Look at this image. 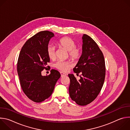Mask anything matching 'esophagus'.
Listing matches in <instances>:
<instances>
[{
  "label": "esophagus",
  "mask_w": 130,
  "mask_h": 130,
  "mask_svg": "<svg viewBox=\"0 0 130 130\" xmlns=\"http://www.w3.org/2000/svg\"><path fill=\"white\" fill-rule=\"evenodd\" d=\"M61 77H65L66 76V74L63 72H61Z\"/></svg>",
  "instance_id": "34e87169"
}]
</instances>
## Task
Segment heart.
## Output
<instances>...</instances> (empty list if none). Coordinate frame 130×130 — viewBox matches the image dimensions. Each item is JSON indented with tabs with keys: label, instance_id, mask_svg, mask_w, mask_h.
Segmentation results:
<instances>
[{
	"label": "heart",
	"instance_id": "heart-1",
	"mask_svg": "<svg viewBox=\"0 0 130 130\" xmlns=\"http://www.w3.org/2000/svg\"><path fill=\"white\" fill-rule=\"evenodd\" d=\"M58 45L68 51L69 57L74 60H77L80 58L82 55L81 50L76 47V43L72 39L68 37L61 38L57 42ZM47 52L48 57L50 59L55 58V47L54 45L49 44L47 48ZM55 67L63 72H66L72 66L71 62L63 60H59L55 63Z\"/></svg>",
	"mask_w": 130,
	"mask_h": 130
}]
</instances>
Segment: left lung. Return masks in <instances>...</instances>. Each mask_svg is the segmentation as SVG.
<instances>
[{"label": "left lung", "mask_w": 130, "mask_h": 130, "mask_svg": "<svg viewBox=\"0 0 130 130\" xmlns=\"http://www.w3.org/2000/svg\"><path fill=\"white\" fill-rule=\"evenodd\" d=\"M82 53L73 71L80 76L77 80L73 74H68L71 99L84 106L93 101L103 86L105 76V60L97 43L86 34L82 36Z\"/></svg>", "instance_id": "obj_1"}]
</instances>
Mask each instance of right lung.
<instances>
[{
  "label": "right lung",
  "instance_id": "obj_1",
  "mask_svg": "<svg viewBox=\"0 0 130 130\" xmlns=\"http://www.w3.org/2000/svg\"><path fill=\"white\" fill-rule=\"evenodd\" d=\"M54 35L48 31L36 33L25 43L18 57L17 70L22 88L28 98L35 102L48 98L61 77L60 72L54 69L50 70L48 76H43L41 73L50 61L47 48Z\"/></svg>",
  "mask_w": 130,
  "mask_h": 130
}]
</instances>
